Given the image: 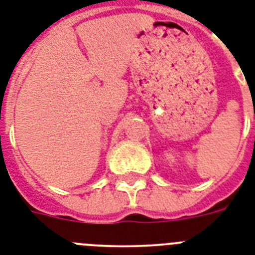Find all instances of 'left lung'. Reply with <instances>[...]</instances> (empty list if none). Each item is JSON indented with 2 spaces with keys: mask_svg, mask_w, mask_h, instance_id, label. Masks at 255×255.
I'll return each mask as SVG.
<instances>
[{
  "mask_svg": "<svg viewBox=\"0 0 255 255\" xmlns=\"http://www.w3.org/2000/svg\"><path fill=\"white\" fill-rule=\"evenodd\" d=\"M254 119H255V111H254Z\"/></svg>",
  "mask_w": 255,
  "mask_h": 255,
  "instance_id": "left-lung-1",
  "label": "left lung"
}]
</instances>
